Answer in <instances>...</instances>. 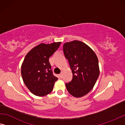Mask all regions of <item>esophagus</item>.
Returning a JSON list of instances; mask_svg holds the SVG:
<instances>
[{
	"instance_id": "1",
	"label": "esophagus",
	"mask_w": 125,
	"mask_h": 125,
	"mask_svg": "<svg viewBox=\"0 0 125 125\" xmlns=\"http://www.w3.org/2000/svg\"><path fill=\"white\" fill-rule=\"evenodd\" d=\"M62 76H63V75H62V73H60V74L59 75V77L60 78H62Z\"/></svg>"
}]
</instances>
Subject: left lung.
<instances>
[{"label":"left lung","instance_id":"obj_1","mask_svg":"<svg viewBox=\"0 0 125 125\" xmlns=\"http://www.w3.org/2000/svg\"><path fill=\"white\" fill-rule=\"evenodd\" d=\"M63 49L73 76L66 88L72 96L81 97L92 90L98 78V58L90 47L77 40L64 43Z\"/></svg>","mask_w":125,"mask_h":125}]
</instances>
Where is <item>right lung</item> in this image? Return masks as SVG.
<instances>
[{"label": "right lung", "mask_w": 125, "mask_h": 125, "mask_svg": "<svg viewBox=\"0 0 125 125\" xmlns=\"http://www.w3.org/2000/svg\"><path fill=\"white\" fill-rule=\"evenodd\" d=\"M61 42L42 43L33 47L26 55L21 65V76L28 89L38 96L51 93L58 78L52 74L49 58L58 49Z\"/></svg>", "instance_id": "obj_1"}]
</instances>
